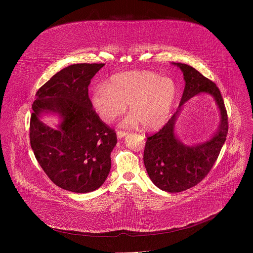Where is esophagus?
Returning <instances> with one entry per match:
<instances>
[{
    "instance_id": "esophagus-1",
    "label": "esophagus",
    "mask_w": 253,
    "mask_h": 253,
    "mask_svg": "<svg viewBox=\"0 0 253 253\" xmlns=\"http://www.w3.org/2000/svg\"><path fill=\"white\" fill-rule=\"evenodd\" d=\"M128 133L126 132H121V131H118L117 132V136L118 138H123L124 136H126Z\"/></svg>"
}]
</instances>
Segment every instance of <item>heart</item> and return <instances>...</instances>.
Returning <instances> with one entry per match:
<instances>
[{
    "mask_svg": "<svg viewBox=\"0 0 253 253\" xmlns=\"http://www.w3.org/2000/svg\"><path fill=\"white\" fill-rule=\"evenodd\" d=\"M176 95L177 86L170 78L151 71H130L113 76L107 86H97L92 102L106 123L121 116L129 104L131 113L122 126L141 124L145 130H156L168 121Z\"/></svg>",
    "mask_w": 253,
    "mask_h": 253,
    "instance_id": "1",
    "label": "heart"
}]
</instances>
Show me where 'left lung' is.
Returning a JSON list of instances; mask_svg holds the SVG:
<instances>
[{
  "label": "left lung",
  "mask_w": 253,
  "mask_h": 253,
  "mask_svg": "<svg viewBox=\"0 0 253 253\" xmlns=\"http://www.w3.org/2000/svg\"><path fill=\"white\" fill-rule=\"evenodd\" d=\"M171 64L183 73V96L177 111L164 127L147 137L143 160L148 175L157 188L168 193H180L198 184L211 169L226 141L229 123L224 100L216 84L188 64ZM201 93L214 97L220 115L219 126L207 142L185 145L175 132V123L183 104Z\"/></svg>",
  "instance_id": "8db88e82"
}]
</instances>
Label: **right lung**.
Instances as JSON below:
<instances>
[{
	"label": "right lung",
	"mask_w": 253,
	"mask_h": 253,
	"mask_svg": "<svg viewBox=\"0 0 253 253\" xmlns=\"http://www.w3.org/2000/svg\"><path fill=\"white\" fill-rule=\"evenodd\" d=\"M103 63H78L55 74L37 92L30 121V143L49 178L76 193L96 191L111 169L117 134L100 121L88 96L91 80ZM57 115L56 128L42 121Z\"/></svg>",
	"instance_id": "obj_1"
}]
</instances>
